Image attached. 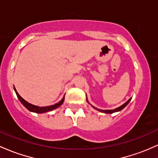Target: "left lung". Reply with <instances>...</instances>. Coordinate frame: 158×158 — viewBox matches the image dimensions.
<instances>
[{
	"label": "left lung",
	"mask_w": 158,
	"mask_h": 158,
	"mask_svg": "<svg viewBox=\"0 0 158 158\" xmlns=\"http://www.w3.org/2000/svg\"><path fill=\"white\" fill-rule=\"evenodd\" d=\"M131 98L129 99V100H128L125 103H124V104H123L122 106H119L118 108H116V109H115V110H98V109L95 108V107H94V106L93 107L95 109V110H98V111H100V112H104V113H108V114L110 113V114H111V113H113V112H119V111H121V110H123V109H124V107H125L126 106H127L128 103H129V102L131 101Z\"/></svg>",
	"instance_id": "left-lung-1"
}]
</instances>
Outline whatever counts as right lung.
<instances>
[{"instance_id": "right-lung-1", "label": "right lung", "mask_w": 158, "mask_h": 158, "mask_svg": "<svg viewBox=\"0 0 158 158\" xmlns=\"http://www.w3.org/2000/svg\"><path fill=\"white\" fill-rule=\"evenodd\" d=\"M14 90H15V93H16V95H17V97H18L19 100L21 103L24 105V106H25V108H27L29 111H31V112H36V113H44V112H49V111L55 110V109H57L58 107H59L60 106L64 103V97L63 99L60 100L59 103H56V104L52 105V106H49L40 107V106H37L32 105V104H31V103H27L26 100H24V99L22 98L19 94L15 88H14Z\"/></svg>"}]
</instances>
